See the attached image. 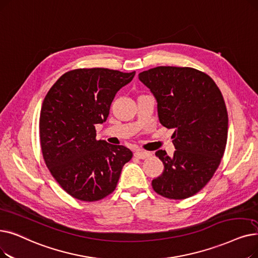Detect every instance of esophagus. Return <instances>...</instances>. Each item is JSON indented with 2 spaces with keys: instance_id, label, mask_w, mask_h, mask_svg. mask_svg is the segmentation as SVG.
I'll list each match as a JSON object with an SVG mask.
<instances>
[{
  "instance_id": "1",
  "label": "esophagus",
  "mask_w": 258,
  "mask_h": 258,
  "mask_svg": "<svg viewBox=\"0 0 258 258\" xmlns=\"http://www.w3.org/2000/svg\"><path fill=\"white\" fill-rule=\"evenodd\" d=\"M134 155H135V157H137V158L145 159V158H149V157H151L152 153L151 152H147V151L138 150V151H136L135 153H134Z\"/></svg>"
}]
</instances>
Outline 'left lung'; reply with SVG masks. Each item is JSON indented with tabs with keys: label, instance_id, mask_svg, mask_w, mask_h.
Returning a JSON list of instances; mask_svg holds the SVG:
<instances>
[{
	"label": "left lung",
	"instance_id": "left-lung-1",
	"mask_svg": "<svg viewBox=\"0 0 258 258\" xmlns=\"http://www.w3.org/2000/svg\"><path fill=\"white\" fill-rule=\"evenodd\" d=\"M139 80L158 102L161 124L175 128L176 151L172 157L156 152L164 170L152 186L169 199L191 197L211 180L225 154L229 119L222 94L210 76L192 67H154Z\"/></svg>",
	"mask_w": 258,
	"mask_h": 258
}]
</instances>
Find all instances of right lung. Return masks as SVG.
Segmentation results:
<instances>
[{
	"label": "right lung",
	"instance_id": "obj_1",
	"mask_svg": "<svg viewBox=\"0 0 258 258\" xmlns=\"http://www.w3.org/2000/svg\"><path fill=\"white\" fill-rule=\"evenodd\" d=\"M135 72L78 69L62 75L41 107L39 132L43 159L64 191L82 201H98L115 191L133 153L96 139L119 89Z\"/></svg>",
	"mask_w": 258,
	"mask_h": 258
}]
</instances>
